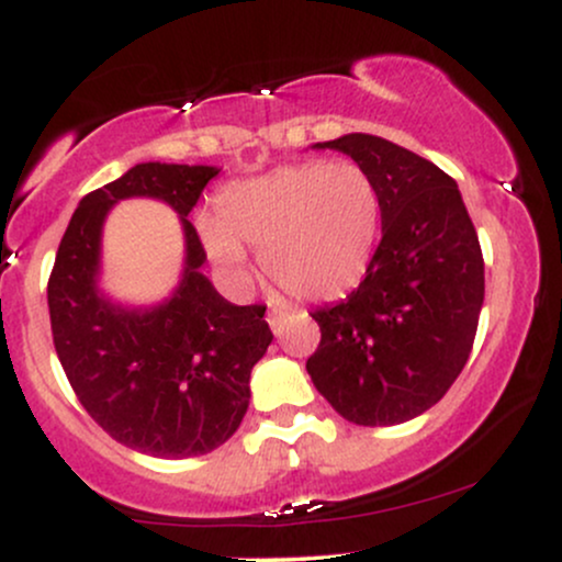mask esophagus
I'll return each mask as SVG.
<instances>
[{
    "label": "esophagus",
    "instance_id": "34e87169",
    "mask_svg": "<svg viewBox=\"0 0 562 562\" xmlns=\"http://www.w3.org/2000/svg\"><path fill=\"white\" fill-rule=\"evenodd\" d=\"M285 317H288V308L285 306H280V303H269L267 322H269V327H272L274 333H280V327H282V322H285Z\"/></svg>",
    "mask_w": 562,
    "mask_h": 562
}]
</instances>
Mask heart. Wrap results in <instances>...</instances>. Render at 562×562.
<instances>
[{
	"label": "heart",
	"mask_w": 562,
	"mask_h": 562,
	"mask_svg": "<svg viewBox=\"0 0 562 562\" xmlns=\"http://www.w3.org/2000/svg\"><path fill=\"white\" fill-rule=\"evenodd\" d=\"M200 232L229 272H240L243 245H250L274 285L295 299L327 301L357 288L370 267L380 198L357 164H288L229 184L216 198V222L205 218Z\"/></svg>",
	"instance_id": "heart-1"
}]
</instances>
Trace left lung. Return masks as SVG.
I'll return each mask as SVG.
<instances>
[{
	"instance_id": "1",
	"label": "left lung",
	"mask_w": 562,
	"mask_h": 562,
	"mask_svg": "<svg viewBox=\"0 0 562 562\" xmlns=\"http://www.w3.org/2000/svg\"><path fill=\"white\" fill-rule=\"evenodd\" d=\"M375 182L380 237L367 277L312 312L319 346L306 370L338 415L398 425L423 415L465 367L483 306V254L457 182L372 134L319 142Z\"/></svg>"
}]
</instances>
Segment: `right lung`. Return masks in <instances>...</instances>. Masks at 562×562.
<instances>
[{
	"label": "right lung",
	"instance_id": "add662e5",
	"mask_svg": "<svg viewBox=\"0 0 562 562\" xmlns=\"http://www.w3.org/2000/svg\"><path fill=\"white\" fill-rule=\"evenodd\" d=\"M214 166L137 164L83 195L47 285L57 359L89 417L142 454L182 460L222 447L240 428L250 370L272 344L263 303L235 306L200 272L203 243L190 214ZM124 196H158L183 218L186 274L153 310L115 307L95 290L101 222Z\"/></svg>",
	"mask_w": 562,
	"mask_h": 562
}]
</instances>
